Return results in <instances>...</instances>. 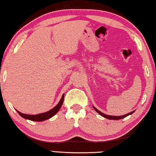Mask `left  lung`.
<instances>
[{"label":"left lung","mask_w":156,"mask_h":156,"mask_svg":"<svg viewBox=\"0 0 156 156\" xmlns=\"http://www.w3.org/2000/svg\"><path fill=\"white\" fill-rule=\"evenodd\" d=\"M94 110H96L97 112H98V113L100 114L101 116L104 117L105 118H107L108 119H117H117H120L125 118V117H126L128 116V115H131V114H132L133 112H134V111H132V112H129V113L126 114V115H122V116H112V115H105L104 113H103V112H101V111H99V110L98 109H96V108H95V107H94Z\"/></svg>","instance_id":"obj_1"}]
</instances>
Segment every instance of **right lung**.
Here are the masks:
<instances>
[{
  "mask_svg": "<svg viewBox=\"0 0 156 156\" xmlns=\"http://www.w3.org/2000/svg\"><path fill=\"white\" fill-rule=\"evenodd\" d=\"M63 101H64V94L62 95L61 100L60 101V102L58 103V104L54 107L53 109H51L49 111L44 112V113H41L39 115H27V114H23L22 112H20L17 110V112L19 113L20 116H22L24 118L29 119V120H32V121H36V122H41V121H44L46 120V119H48L49 118H51L53 116L55 115L58 112V110H60V107H61L62 103H63Z\"/></svg>",
  "mask_w": 156,
  "mask_h": 156,
  "instance_id": "1",
  "label": "right lung"
}]
</instances>
